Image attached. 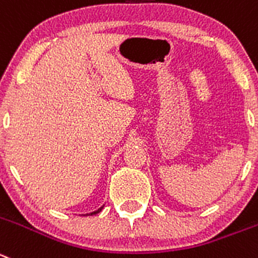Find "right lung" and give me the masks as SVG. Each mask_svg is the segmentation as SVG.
Returning a JSON list of instances; mask_svg holds the SVG:
<instances>
[{
	"instance_id": "1",
	"label": "right lung",
	"mask_w": 258,
	"mask_h": 258,
	"mask_svg": "<svg viewBox=\"0 0 258 258\" xmlns=\"http://www.w3.org/2000/svg\"><path fill=\"white\" fill-rule=\"evenodd\" d=\"M103 210V206H102V208H99V209H98V210H95V211H93V213H89V214H84V216H89V215H95V214H98V213H100V211H102Z\"/></svg>"
}]
</instances>
